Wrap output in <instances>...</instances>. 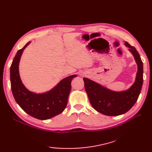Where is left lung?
<instances>
[{"instance_id":"left-lung-1","label":"left lung","mask_w":152,"mask_h":152,"mask_svg":"<svg viewBox=\"0 0 152 152\" xmlns=\"http://www.w3.org/2000/svg\"><path fill=\"white\" fill-rule=\"evenodd\" d=\"M137 66L135 81L127 90L114 91L84 77L85 89L89 102L96 111L108 116H117L129 111L137 102L143 82V65L134 47L125 42Z\"/></svg>"}]
</instances>
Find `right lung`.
I'll return each mask as SVG.
<instances>
[{
    "label": "right lung",
    "mask_w": 152,
    "mask_h": 152,
    "mask_svg": "<svg viewBox=\"0 0 152 152\" xmlns=\"http://www.w3.org/2000/svg\"><path fill=\"white\" fill-rule=\"evenodd\" d=\"M30 44L27 43L18 50L10 68L11 90L16 103L30 116L39 120H48L62 113L65 109L71 82L77 75H72L62 79L49 91L35 93L26 89L21 80L19 64L24 49Z\"/></svg>",
    "instance_id": "add662e5"
}]
</instances>
